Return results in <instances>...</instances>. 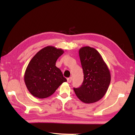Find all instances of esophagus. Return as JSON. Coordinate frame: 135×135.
<instances>
[{"instance_id":"obj_1","label":"esophagus","mask_w":135,"mask_h":135,"mask_svg":"<svg viewBox=\"0 0 135 135\" xmlns=\"http://www.w3.org/2000/svg\"><path fill=\"white\" fill-rule=\"evenodd\" d=\"M71 81H72V78H71V77L67 78V82L68 83H69V84H70V83L71 82Z\"/></svg>"}]
</instances>
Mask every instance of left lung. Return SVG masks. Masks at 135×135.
<instances>
[{"label": "left lung", "mask_w": 135, "mask_h": 135, "mask_svg": "<svg viewBox=\"0 0 135 135\" xmlns=\"http://www.w3.org/2000/svg\"><path fill=\"white\" fill-rule=\"evenodd\" d=\"M79 55L84 78L81 86L74 88V90L81 102L86 104L95 103L107 92L111 81L110 71L101 54L94 48H80Z\"/></svg>", "instance_id": "obj_1"}]
</instances>
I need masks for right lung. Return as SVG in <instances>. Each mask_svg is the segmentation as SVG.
<instances>
[{
  "mask_svg": "<svg viewBox=\"0 0 135 135\" xmlns=\"http://www.w3.org/2000/svg\"><path fill=\"white\" fill-rule=\"evenodd\" d=\"M61 49L47 46L40 50L31 60L25 70L24 82L30 93L39 99H45L55 92L67 81L56 62L64 53Z\"/></svg>",
  "mask_w": 135,
  "mask_h": 135,
  "instance_id": "1",
  "label": "right lung"
}]
</instances>
